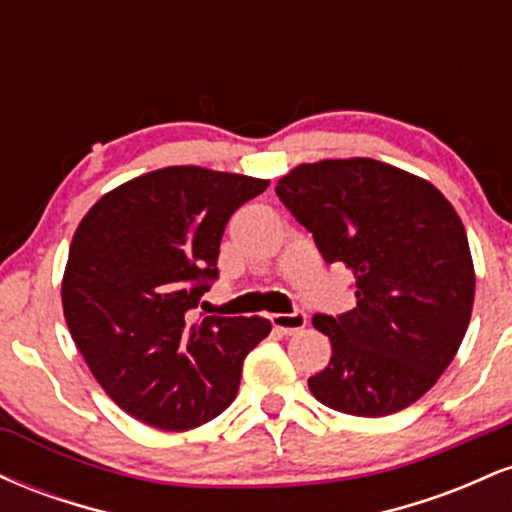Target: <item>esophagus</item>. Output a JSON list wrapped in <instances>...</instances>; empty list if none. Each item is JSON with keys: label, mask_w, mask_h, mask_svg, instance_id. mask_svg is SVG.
<instances>
[{"label": "esophagus", "mask_w": 512, "mask_h": 512, "mask_svg": "<svg viewBox=\"0 0 512 512\" xmlns=\"http://www.w3.org/2000/svg\"><path fill=\"white\" fill-rule=\"evenodd\" d=\"M305 322H308V315L303 313V310H296V313H276L272 315V325L276 327L279 332L284 334H296L301 332L305 327Z\"/></svg>", "instance_id": "obj_1"}]
</instances>
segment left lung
I'll use <instances>...</instances> for the list:
<instances>
[{
	"label": "left lung",
	"mask_w": 512,
	"mask_h": 512,
	"mask_svg": "<svg viewBox=\"0 0 512 512\" xmlns=\"http://www.w3.org/2000/svg\"><path fill=\"white\" fill-rule=\"evenodd\" d=\"M276 195L325 262L354 272L356 308L317 313L330 366L308 378L317 402L387 416L424 397L460 349L474 305L464 226L431 182L373 158L303 163Z\"/></svg>",
	"instance_id": "8db88e82"
}]
</instances>
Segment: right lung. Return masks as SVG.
Here are the masks:
<instances>
[{
	"instance_id": "1",
	"label": "right lung",
	"mask_w": 512,
	"mask_h": 512,
	"mask_svg": "<svg viewBox=\"0 0 512 512\" xmlns=\"http://www.w3.org/2000/svg\"><path fill=\"white\" fill-rule=\"evenodd\" d=\"M267 185L170 166L115 187L81 219L64 320L93 378L134 419L190 431L236 399L245 356L272 325L257 315L197 320L195 310L219 279L228 219Z\"/></svg>"
}]
</instances>
